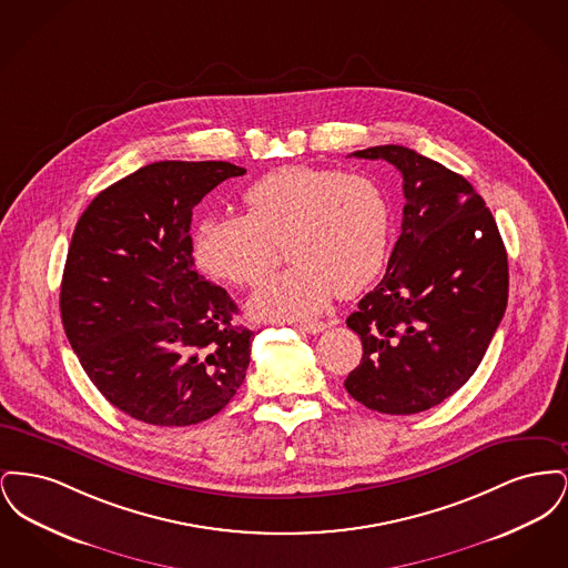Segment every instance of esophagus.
Here are the masks:
<instances>
[{
    "label": "esophagus",
    "mask_w": 568,
    "mask_h": 568,
    "mask_svg": "<svg viewBox=\"0 0 568 568\" xmlns=\"http://www.w3.org/2000/svg\"><path fill=\"white\" fill-rule=\"evenodd\" d=\"M325 327H327V325H325L324 322L297 325V329H300V332H306V334H320V332H324Z\"/></svg>",
    "instance_id": "1"
}]
</instances>
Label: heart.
Masks as SVG:
<instances>
[{"instance_id":"b5f03b06","label":"heart","mask_w":568,"mask_h":568,"mask_svg":"<svg viewBox=\"0 0 568 568\" xmlns=\"http://www.w3.org/2000/svg\"><path fill=\"white\" fill-rule=\"evenodd\" d=\"M243 202L246 215H209L195 223L191 255L209 276L251 287L276 264L272 243L287 239L296 264L248 300L260 320L315 317L336 292H362L385 262L389 209L368 176L283 165L248 185Z\"/></svg>"}]
</instances>
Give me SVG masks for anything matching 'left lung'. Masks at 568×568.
<instances>
[{
  "mask_svg": "<svg viewBox=\"0 0 568 568\" xmlns=\"http://www.w3.org/2000/svg\"><path fill=\"white\" fill-rule=\"evenodd\" d=\"M353 155L396 165L406 202L385 276L347 317L364 353L345 389L378 413L413 415L481 364L507 308V251L484 197L443 163L398 144Z\"/></svg>",
  "mask_w": 568,
  "mask_h": 568,
  "instance_id": "obj_1",
  "label": "left lung"
}]
</instances>
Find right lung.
<instances>
[{
	"instance_id": "1",
	"label": "right lung",
	"mask_w": 568,
	"mask_h": 568,
	"mask_svg": "<svg viewBox=\"0 0 568 568\" xmlns=\"http://www.w3.org/2000/svg\"><path fill=\"white\" fill-rule=\"evenodd\" d=\"M244 168L155 162L100 191L82 213L61 281V322L110 405L153 426L216 415L243 385L253 332L193 268L191 215Z\"/></svg>"
}]
</instances>
